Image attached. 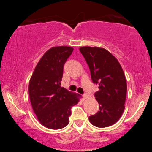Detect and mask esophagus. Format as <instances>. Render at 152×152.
Returning a JSON list of instances; mask_svg holds the SVG:
<instances>
[{"instance_id":"34e87169","label":"esophagus","mask_w":152,"mask_h":152,"mask_svg":"<svg viewBox=\"0 0 152 152\" xmlns=\"http://www.w3.org/2000/svg\"><path fill=\"white\" fill-rule=\"evenodd\" d=\"M83 99H86V98H88V95L86 94H85L83 95Z\"/></svg>"}]
</instances>
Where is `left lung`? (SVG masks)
I'll return each mask as SVG.
<instances>
[{
    "mask_svg": "<svg viewBox=\"0 0 152 152\" xmlns=\"http://www.w3.org/2000/svg\"><path fill=\"white\" fill-rule=\"evenodd\" d=\"M79 50L90 70L91 80L98 85L94 94L99 111L89 117L97 127H107L118 121L125 110L127 83L119 62L104 48L83 47Z\"/></svg>",
    "mask_w": 152,
    "mask_h": 152,
    "instance_id": "1",
    "label": "left lung"
}]
</instances>
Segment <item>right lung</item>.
<instances>
[{
  "instance_id": "1",
  "label": "right lung",
  "mask_w": 152,
  "mask_h": 152,
  "mask_svg": "<svg viewBox=\"0 0 152 152\" xmlns=\"http://www.w3.org/2000/svg\"><path fill=\"white\" fill-rule=\"evenodd\" d=\"M73 50L67 46L50 49L38 63L29 80L32 109L40 123L49 129H59L67 126L72 107L81 97L61 85L64 65Z\"/></svg>"
}]
</instances>
